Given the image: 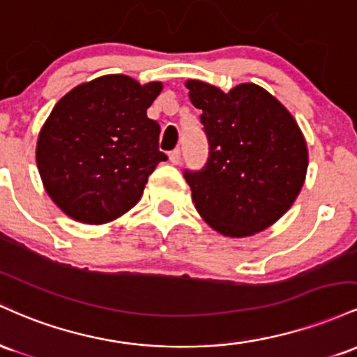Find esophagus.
Returning <instances> with one entry per match:
<instances>
[{
	"mask_svg": "<svg viewBox=\"0 0 357 357\" xmlns=\"http://www.w3.org/2000/svg\"><path fill=\"white\" fill-rule=\"evenodd\" d=\"M168 160H170L172 165H178V163H180V151L178 150L170 151V155H168Z\"/></svg>",
	"mask_w": 357,
	"mask_h": 357,
	"instance_id": "obj_1",
	"label": "esophagus"
}]
</instances>
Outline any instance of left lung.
Returning a JSON list of instances; mask_svg holds the SVG:
<instances>
[{
    "label": "left lung",
    "mask_w": 357,
    "mask_h": 357,
    "mask_svg": "<svg viewBox=\"0 0 357 357\" xmlns=\"http://www.w3.org/2000/svg\"><path fill=\"white\" fill-rule=\"evenodd\" d=\"M185 87L209 139L206 167L185 172L195 209L227 238L265 231L294 206L305 182L308 150L297 119L258 84L224 92L189 79Z\"/></svg>",
    "instance_id": "obj_1"
}]
</instances>
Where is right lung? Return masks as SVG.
<instances>
[{
	"instance_id": "add662e5",
	"label": "right lung",
	"mask_w": 357,
	"mask_h": 357,
	"mask_svg": "<svg viewBox=\"0 0 357 357\" xmlns=\"http://www.w3.org/2000/svg\"><path fill=\"white\" fill-rule=\"evenodd\" d=\"M163 82L125 74L82 82L55 104L40 128L35 158L43 189L63 214L107 224L133 209L167 155L146 116Z\"/></svg>"
}]
</instances>
